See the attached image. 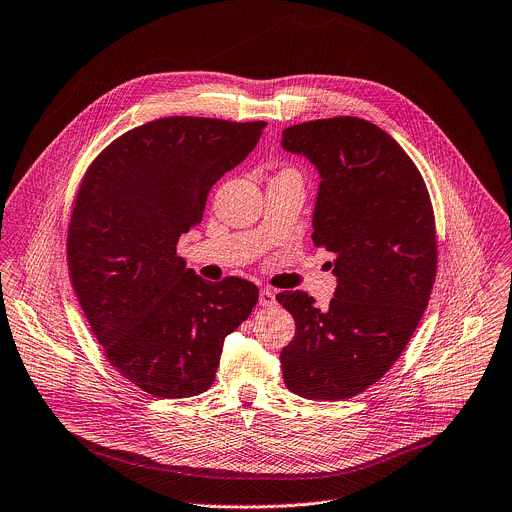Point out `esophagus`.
<instances>
[{
    "instance_id": "obj_1",
    "label": "esophagus",
    "mask_w": 512,
    "mask_h": 512,
    "mask_svg": "<svg viewBox=\"0 0 512 512\" xmlns=\"http://www.w3.org/2000/svg\"><path fill=\"white\" fill-rule=\"evenodd\" d=\"M259 304H261L263 308H273V306L277 304L275 291H273L271 287H263V289L259 291Z\"/></svg>"
}]
</instances>
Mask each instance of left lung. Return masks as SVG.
<instances>
[{
  "label": "left lung",
  "mask_w": 512,
  "mask_h": 512,
  "mask_svg": "<svg viewBox=\"0 0 512 512\" xmlns=\"http://www.w3.org/2000/svg\"><path fill=\"white\" fill-rule=\"evenodd\" d=\"M281 145L320 172L314 245L334 255L326 310L306 291H281L296 334L281 350L285 387L342 401L375 385L411 340L437 269L435 216L413 160L381 127L358 117L283 129Z\"/></svg>",
  "instance_id": "left-lung-1"
}]
</instances>
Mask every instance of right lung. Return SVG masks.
Instances as JSON below:
<instances>
[{"instance_id":"add662e5","label":"right lung","mask_w":512,"mask_h":512,"mask_svg":"<svg viewBox=\"0 0 512 512\" xmlns=\"http://www.w3.org/2000/svg\"><path fill=\"white\" fill-rule=\"evenodd\" d=\"M265 121L164 117L113 139L72 206L66 261L111 367L154 397L204 393L225 336L259 300L255 283L204 281L176 253L212 184L257 145Z\"/></svg>"}]
</instances>
